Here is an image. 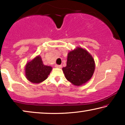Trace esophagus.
<instances>
[{"mask_svg":"<svg viewBox=\"0 0 125 125\" xmlns=\"http://www.w3.org/2000/svg\"><path fill=\"white\" fill-rule=\"evenodd\" d=\"M55 67L57 68H61L62 67V65H55Z\"/></svg>","mask_w":125,"mask_h":125,"instance_id":"esophagus-1","label":"esophagus"}]
</instances>
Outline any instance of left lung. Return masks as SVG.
Returning <instances> with one entry per match:
<instances>
[{
	"instance_id": "left-lung-1",
	"label": "left lung",
	"mask_w": 125,
	"mask_h": 125,
	"mask_svg": "<svg viewBox=\"0 0 125 125\" xmlns=\"http://www.w3.org/2000/svg\"><path fill=\"white\" fill-rule=\"evenodd\" d=\"M94 69L92 56L85 49L77 48L68 53L66 66L62 68V71L67 80L80 86L91 78Z\"/></svg>"
}]
</instances>
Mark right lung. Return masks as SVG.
Returning a JSON list of instances; mask_svg holds the SVG:
<instances>
[{
	"mask_svg": "<svg viewBox=\"0 0 125 125\" xmlns=\"http://www.w3.org/2000/svg\"><path fill=\"white\" fill-rule=\"evenodd\" d=\"M52 67L44 65L40 56H37L25 66V76L33 83H40L46 80L52 71Z\"/></svg>",
	"mask_w": 125,
	"mask_h": 125,
	"instance_id": "1",
	"label": "right lung"
}]
</instances>
